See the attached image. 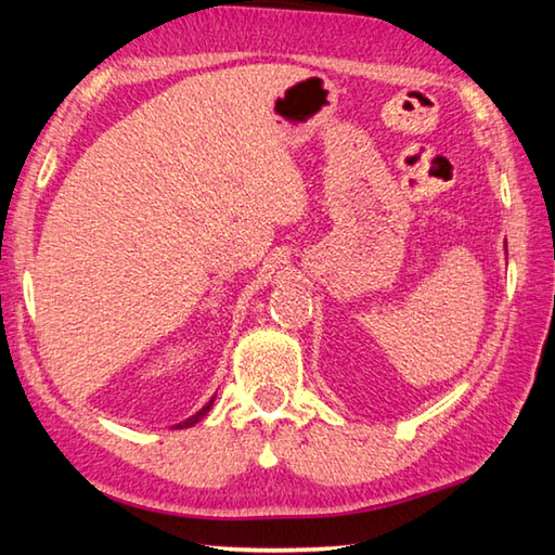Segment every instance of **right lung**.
Masks as SVG:
<instances>
[{"label":"right lung","mask_w":555,"mask_h":555,"mask_svg":"<svg viewBox=\"0 0 555 555\" xmlns=\"http://www.w3.org/2000/svg\"><path fill=\"white\" fill-rule=\"evenodd\" d=\"M212 403H215V397H210V401L205 403V406H203L201 411H195L193 416H188L185 421H181V424H173L171 428H173V430H181V428H191V426H195V424H198V421H203L205 416H208V411L212 409Z\"/></svg>","instance_id":"right-lung-1"}]
</instances>
